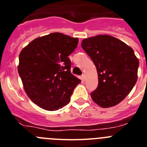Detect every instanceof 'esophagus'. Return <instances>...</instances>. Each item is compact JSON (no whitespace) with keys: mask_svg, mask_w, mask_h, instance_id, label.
Wrapping results in <instances>:
<instances>
[{"mask_svg":"<svg viewBox=\"0 0 147 147\" xmlns=\"http://www.w3.org/2000/svg\"><path fill=\"white\" fill-rule=\"evenodd\" d=\"M85 76H86V74H85V73H83L82 75V77L83 80H85Z\"/></svg>","mask_w":147,"mask_h":147,"instance_id":"34e87169","label":"esophagus"}]
</instances>
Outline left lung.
Instances as JSON below:
<instances>
[{
	"label": "left lung",
	"instance_id": "left-lung-1",
	"mask_svg": "<svg viewBox=\"0 0 147 147\" xmlns=\"http://www.w3.org/2000/svg\"><path fill=\"white\" fill-rule=\"evenodd\" d=\"M82 48L98 74V87L90 93L93 102L104 108L120 103L137 82L139 61L132 48L107 34L84 39Z\"/></svg>",
	"mask_w": 147,
	"mask_h": 147
}]
</instances>
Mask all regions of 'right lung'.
Wrapping results in <instances>:
<instances>
[{
	"label": "right lung",
	"instance_id": "obj_1",
	"mask_svg": "<svg viewBox=\"0 0 147 147\" xmlns=\"http://www.w3.org/2000/svg\"><path fill=\"white\" fill-rule=\"evenodd\" d=\"M78 42V38L55 32L37 37L21 51L18 74L28 96L41 108L54 111L70 102L81 82L71 74L68 58Z\"/></svg>",
	"mask_w": 147,
	"mask_h": 147
}]
</instances>
